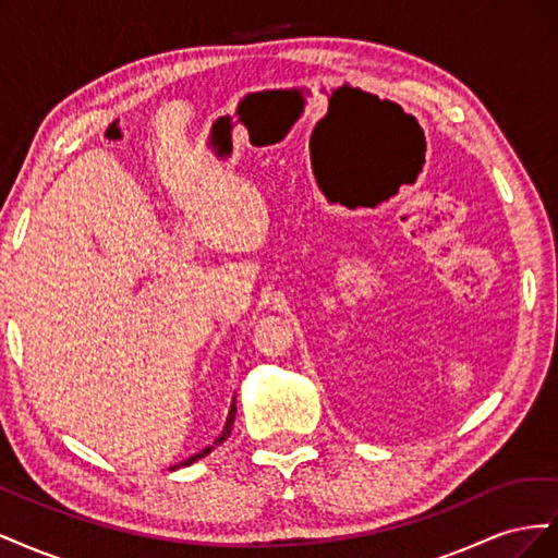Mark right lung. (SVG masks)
<instances>
[{
    "instance_id": "right-lung-1",
    "label": "right lung",
    "mask_w": 558,
    "mask_h": 558,
    "mask_svg": "<svg viewBox=\"0 0 558 558\" xmlns=\"http://www.w3.org/2000/svg\"><path fill=\"white\" fill-rule=\"evenodd\" d=\"M234 414H238V408H234V400H232V404H230V412H228V418H226V426H223V433L218 435V440L214 442V445H221L226 437L230 435V430H232V424H234ZM214 445L211 447H207V449H202L199 453H195V456H191V459H185V461H181V463H177V465H172L170 470H179V468H185V465H191V463H195V461H199V459H205L207 453H211V449H214Z\"/></svg>"
}]
</instances>
